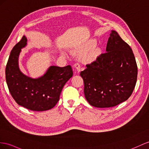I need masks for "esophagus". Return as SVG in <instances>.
<instances>
[{
    "mask_svg": "<svg viewBox=\"0 0 149 149\" xmlns=\"http://www.w3.org/2000/svg\"><path fill=\"white\" fill-rule=\"evenodd\" d=\"M74 67L75 68V69L77 72H79L81 71V65H80V63H75L74 64Z\"/></svg>",
    "mask_w": 149,
    "mask_h": 149,
    "instance_id": "34e87169",
    "label": "esophagus"
}]
</instances>
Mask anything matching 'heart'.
Returning a JSON list of instances; mask_svg holds the SVG:
<instances>
[{
	"instance_id": "obj_1",
	"label": "heart",
	"mask_w": 149,
	"mask_h": 149,
	"mask_svg": "<svg viewBox=\"0 0 149 149\" xmlns=\"http://www.w3.org/2000/svg\"><path fill=\"white\" fill-rule=\"evenodd\" d=\"M97 45V42L95 40H91L89 41H87L86 43L82 47L80 48V50L82 52H87L89 50H91V49H93L95 47H96ZM98 53L97 49H93V50L91 51L87 55V58L89 60H93L96 58Z\"/></svg>"
}]
</instances>
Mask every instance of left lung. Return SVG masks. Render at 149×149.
Returning <instances> with one entry per match:
<instances>
[{"instance_id":"1","label":"left lung","mask_w":149,"mask_h":149,"mask_svg":"<svg viewBox=\"0 0 149 149\" xmlns=\"http://www.w3.org/2000/svg\"><path fill=\"white\" fill-rule=\"evenodd\" d=\"M137 65L130 47L115 31L110 34L106 52L81 72L85 97L96 108L114 107L130 97L136 85Z\"/></svg>"}]
</instances>
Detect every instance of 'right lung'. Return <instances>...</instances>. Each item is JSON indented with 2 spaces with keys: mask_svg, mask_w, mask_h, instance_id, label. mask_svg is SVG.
Instances as JSON below:
<instances>
[{
  "mask_svg": "<svg viewBox=\"0 0 149 149\" xmlns=\"http://www.w3.org/2000/svg\"><path fill=\"white\" fill-rule=\"evenodd\" d=\"M25 36L13 47L6 68V79L9 91L17 103L35 111L53 108L59 101L64 85L73 75L70 65L49 67L46 74L38 79L24 75L18 65L21 48L27 44Z\"/></svg>",
  "mask_w": 149,
  "mask_h": 149,
  "instance_id": "1",
  "label": "right lung"
}]
</instances>
